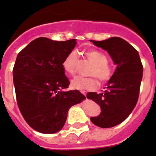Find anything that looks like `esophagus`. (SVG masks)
<instances>
[{
  "label": "esophagus",
  "mask_w": 156,
  "mask_h": 156,
  "mask_svg": "<svg viewBox=\"0 0 156 156\" xmlns=\"http://www.w3.org/2000/svg\"><path fill=\"white\" fill-rule=\"evenodd\" d=\"M81 94H84V95L85 96V97H86V93H85V91H84V90H81Z\"/></svg>",
  "instance_id": "esophagus-1"
}]
</instances>
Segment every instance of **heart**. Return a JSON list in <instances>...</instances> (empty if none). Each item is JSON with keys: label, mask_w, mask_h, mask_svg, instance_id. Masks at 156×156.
I'll return each instance as SVG.
<instances>
[{"label": "heart", "mask_w": 156, "mask_h": 156, "mask_svg": "<svg viewBox=\"0 0 156 156\" xmlns=\"http://www.w3.org/2000/svg\"><path fill=\"white\" fill-rule=\"evenodd\" d=\"M86 58L93 64L90 75L97 77L100 83L104 84L108 82L112 77L114 69L108 63L107 56L102 52L96 50H88L84 52ZM78 61V54L75 51L71 52L66 57L62 62L64 70L70 75L75 73V67ZM71 86L74 89L78 90H94L97 87V81L94 77L78 76L74 78L71 83Z\"/></svg>", "instance_id": "heart-1"}]
</instances>
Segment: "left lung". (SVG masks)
<instances>
[{
  "mask_svg": "<svg viewBox=\"0 0 156 156\" xmlns=\"http://www.w3.org/2000/svg\"><path fill=\"white\" fill-rule=\"evenodd\" d=\"M90 41L106 50L116 65L104 90L100 94H87V98L96 102L101 108L100 114L91 117L90 121L97 126L108 128L124 122L136 106L143 78V65L137 50L121 37Z\"/></svg>",
  "mask_w": 156,
  "mask_h": 156,
  "instance_id": "8db88e82",
  "label": "left lung"
}]
</instances>
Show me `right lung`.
<instances>
[{
  "label": "right lung",
  "mask_w": 156,
  "mask_h": 156,
  "mask_svg": "<svg viewBox=\"0 0 156 156\" xmlns=\"http://www.w3.org/2000/svg\"><path fill=\"white\" fill-rule=\"evenodd\" d=\"M76 44V39L56 41L41 37L16 59L12 75L17 104L28 125L40 133L60 130L69 108L85 99L78 90H65L69 81L62 62Z\"/></svg>",
  "instance_id": "1"
}]
</instances>
